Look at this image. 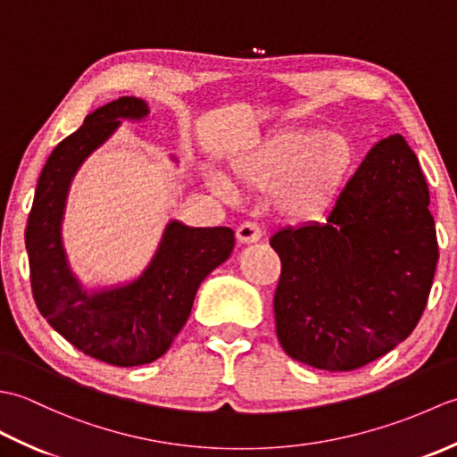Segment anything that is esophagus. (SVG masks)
<instances>
[{
    "instance_id": "esophagus-1",
    "label": "esophagus",
    "mask_w": 457,
    "mask_h": 457,
    "mask_svg": "<svg viewBox=\"0 0 457 457\" xmlns=\"http://www.w3.org/2000/svg\"><path fill=\"white\" fill-rule=\"evenodd\" d=\"M261 236H263V231H261L257 223H251V221L241 223L236 231V237L239 244H255V241L261 239Z\"/></svg>"
}]
</instances>
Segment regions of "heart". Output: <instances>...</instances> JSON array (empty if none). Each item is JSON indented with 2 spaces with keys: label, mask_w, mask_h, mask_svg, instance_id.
<instances>
[{
  "label": "heart",
  "mask_w": 457,
  "mask_h": 457,
  "mask_svg": "<svg viewBox=\"0 0 457 457\" xmlns=\"http://www.w3.org/2000/svg\"><path fill=\"white\" fill-rule=\"evenodd\" d=\"M357 167V147L344 131H287L231 159L229 170L241 190L275 196L288 221L316 223L334 208ZM206 187L223 202L236 198L231 184L216 172Z\"/></svg>",
  "instance_id": "1"
}]
</instances>
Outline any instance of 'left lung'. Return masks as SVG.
<instances>
[{
	"mask_svg": "<svg viewBox=\"0 0 457 457\" xmlns=\"http://www.w3.org/2000/svg\"><path fill=\"white\" fill-rule=\"evenodd\" d=\"M430 194L403 135L373 145L326 223L270 237L277 337L300 363L352 371L412 334L438 263Z\"/></svg>",
	"mask_w": 457,
	"mask_h": 457,
	"instance_id": "left-lung-1",
	"label": "left lung"
}]
</instances>
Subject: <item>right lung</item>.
<instances>
[{"instance_id": "obj_1", "label": "right lung", "mask_w": 457, "mask_h": 457, "mask_svg": "<svg viewBox=\"0 0 457 457\" xmlns=\"http://www.w3.org/2000/svg\"><path fill=\"white\" fill-rule=\"evenodd\" d=\"M147 115L149 104L135 96H121L86 115L82 128L48 157L25 231L38 312L82 353L118 367L151 363L167 352L187 324L202 280L236 245L229 228H190L170 220L139 277L88 288L74 275L62 244V220L76 172L121 121Z\"/></svg>"}]
</instances>
